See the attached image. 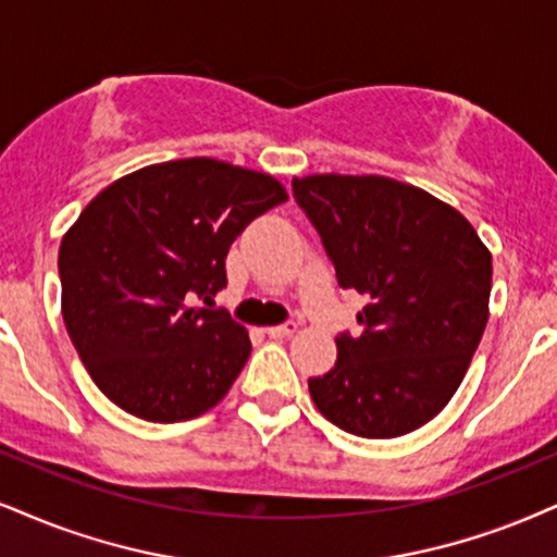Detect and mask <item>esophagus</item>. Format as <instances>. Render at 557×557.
<instances>
[{"label":"esophagus","instance_id":"34e87169","mask_svg":"<svg viewBox=\"0 0 557 557\" xmlns=\"http://www.w3.org/2000/svg\"><path fill=\"white\" fill-rule=\"evenodd\" d=\"M268 338H289L292 333H297V322H281V325L265 327Z\"/></svg>","mask_w":557,"mask_h":557}]
</instances>
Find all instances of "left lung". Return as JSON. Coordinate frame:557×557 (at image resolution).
I'll list each match as a JSON object with an SVG mask.
<instances>
[{
  "instance_id": "1",
  "label": "left lung",
  "mask_w": 557,
  "mask_h": 557,
  "mask_svg": "<svg viewBox=\"0 0 557 557\" xmlns=\"http://www.w3.org/2000/svg\"><path fill=\"white\" fill-rule=\"evenodd\" d=\"M294 198L322 239L341 289L367 297L359 338L312 376L327 421L395 438L444 410L488 322L493 263L472 224L416 185L380 175L294 177Z\"/></svg>"
}]
</instances>
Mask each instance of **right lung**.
I'll return each instance as SVG.
<instances>
[{
	"label": "right lung",
	"mask_w": 557,
	"mask_h": 557,
	"mask_svg": "<svg viewBox=\"0 0 557 557\" xmlns=\"http://www.w3.org/2000/svg\"><path fill=\"white\" fill-rule=\"evenodd\" d=\"M286 198L276 177L190 157L136 170L85 206L59 247L61 314L108 400L175 423L230 393L250 338L194 301L224 289L232 243Z\"/></svg>",
	"instance_id": "right-lung-1"
}]
</instances>
